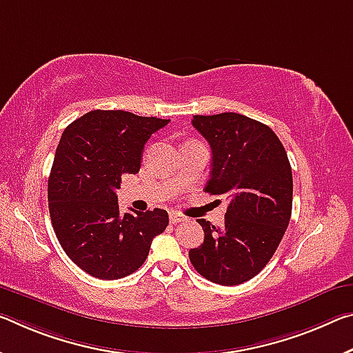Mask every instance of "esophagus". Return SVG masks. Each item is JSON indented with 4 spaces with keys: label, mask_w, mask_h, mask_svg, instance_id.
<instances>
[{
    "label": "esophagus",
    "mask_w": 353,
    "mask_h": 353,
    "mask_svg": "<svg viewBox=\"0 0 353 353\" xmlns=\"http://www.w3.org/2000/svg\"><path fill=\"white\" fill-rule=\"evenodd\" d=\"M185 220H187V218L183 216V215H181V214H177V212H171V214H170V223H171V225H177V223H183Z\"/></svg>",
    "instance_id": "1"
}]
</instances>
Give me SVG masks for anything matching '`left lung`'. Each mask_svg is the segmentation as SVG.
I'll return each mask as SVG.
<instances>
[{
    "label": "left lung",
    "mask_w": 353,
    "mask_h": 353,
    "mask_svg": "<svg viewBox=\"0 0 353 353\" xmlns=\"http://www.w3.org/2000/svg\"><path fill=\"white\" fill-rule=\"evenodd\" d=\"M212 149L205 192L229 199L225 226L198 220L204 243L190 250L199 275L221 286L256 276L272 259L292 214V170L270 127L239 113L193 116Z\"/></svg>",
    "instance_id": "left-lung-1"
}]
</instances>
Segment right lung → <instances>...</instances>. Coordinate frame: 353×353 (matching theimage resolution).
Wrapping results in <instances>:
<instances>
[{
  "label": "right lung",
  "instance_id": "add662e5",
  "mask_svg": "<svg viewBox=\"0 0 353 353\" xmlns=\"http://www.w3.org/2000/svg\"><path fill=\"white\" fill-rule=\"evenodd\" d=\"M170 119L94 110L65 128L48 177V209L61 247L99 279L130 275L166 229L163 209L121 215L116 190L137 174L144 144Z\"/></svg>",
  "mask_w": 353,
  "mask_h": 353
}]
</instances>
